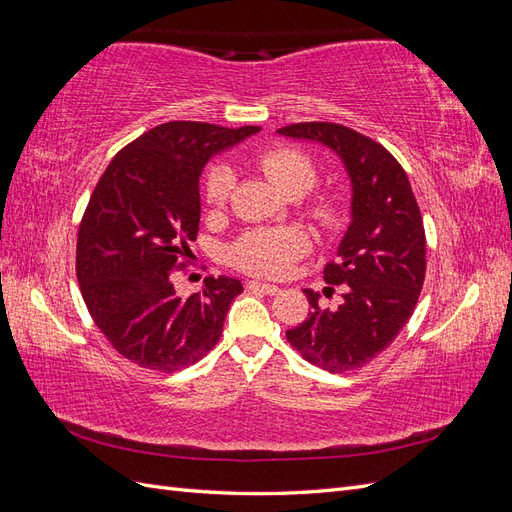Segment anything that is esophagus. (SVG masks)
<instances>
[{
    "label": "esophagus",
    "mask_w": 512,
    "mask_h": 512,
    "mask_svg": "<svg viewBox=\"0 0 512 512\" xmlns=\"http://www.w3.org/2000/svg\"><path fill=\"white\" fill-rule=\"evenodd\" d=\"M247 290L267 294V297H273V294H280V288L271 286V284H262V282H247Z\"/></svg>",
    "instance_id": "1"
}]
</instances>
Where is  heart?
I'll return each mask as SVG.
<instances>
[{"label":"heart","mask_w":512,"mask_h":512,"mask_svg":"<svg viewBox=\"0 0 512 512\" xmlns=\"http://www.w3.org/2000/svg\"><path fill=\"white\" fill-rule=\"evenodd\" d=\"M256 164L286 196H301L312 190L318 177L312 158L294 147H273L262 151L256 158ZM232 183H235V177H232L228 166H213L203 183L207 203L213 207L224 205ZM307 213L322 228H331L337 222V205L331 198H314L307 207ZM307 247V237L297 228H256L247 230L243 237L232 243L228 258L241 271L262 277H282L288 273L292 262L307 252Z\"/></svg>","instance_id":"heart-1"}]
</instances>
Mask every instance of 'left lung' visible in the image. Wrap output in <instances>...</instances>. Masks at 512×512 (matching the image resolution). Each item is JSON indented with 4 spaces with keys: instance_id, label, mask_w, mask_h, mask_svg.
<instances>
[{
    "instance_id": "1",
    "label": "left lung",
    "mask_w": 512,
    "mask_h": 512,
    "mask_svg": "<svg viewBox=\"0 0 512 512\" xmlns=\"http://www.w3.org/2000/svg\"><path fill=\"white\" fill-rule=\"evenodd\" d=\"M333 149L352 181V222L324 282L344 286L337 309H322L318 292L286 339L305 361L346 374L389 348L410 320L425 282V228L406 170L380 143L329 121H303L277 130ZM333 290V288H329Z\"/></svg>"
}]
</instances>
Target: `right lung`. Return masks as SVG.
Segmentation results:
<instances>
[{
    "mask_svg": "<svg viewBox=\"0 0 512 512\" xmlns=\"http://www.w3.org/2000/svg\"><path fill=\"white\" fill-rule=\"evenodd\" d=\"M258 130L162 123L123 147L91 194L76 237V280L96 327L138 367L173 374L218 344L241 282L209 275L203 292L181 299L173 275L192 258L207 160Z\"/></svg>",
    "mask_w": 512,
    "mask_h": 512,
    "instance_id": "obj_1",
    "label": "right lung"
}]
</instances>
